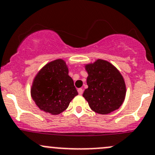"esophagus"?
<instances>
[{"mask_svg": "<svg viewBox=\"0 0 155 155\" xmlns=\"http://www.w3.org/2000/svg\"><path fill=\"white\" fill-rule=\"evenodd\" d=\"M78 93H79V95H82V94H83V89L82 88L78 89Z\"/></svg>", "mask_w": 155, "mask_h": 155, "instance_id": "1", "label": "esophagus"}]
</instances>
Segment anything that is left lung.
Masks as SVG:
<instances>
[{
	"label": "left lung",
	"instance_id": "left-lung-1",
	"mask_svg": "<svg viewBox=\"0 0 155 155\" xmlns=\"http://www.w3.org/2000/svg\"><path fill=\"white\" fill-rule=\"evenodd\" d=\"M88 86L83 94L89 106L96 113L107 114L117 110L125 99L126 88L121 73L108 61L98 59L87 64Z\"/></svg>",
	"mask_w": 155,
	"mask_h": 155
}]
</instances>
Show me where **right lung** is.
<instances>
[{
    "label": "right lung",
    "mask_w": 155,
    "mask_h": 155,
    "mask_svg": "<svg viewBox=\"0 0 155 155\" xmlns=\"http://www.w3.org/2000/svg\"><path fill=\"white\" fill-rule=\"evenodd\" d=\"M78 92L62 59L45 65L34 79L31 89V96L37 106L54 115L66 110Z\"/></svg>",
    "instance_id": "add662e5"
}]
</instances>
